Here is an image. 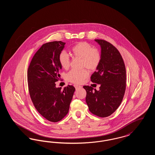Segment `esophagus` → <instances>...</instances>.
Returning a JSON list of instances; mask_svg holds the SVG:
<instances>
[{"instance_id":"obj_1","label":"esophagus","mask_w":155,"mask_h":155,"mask_svg":"<svg viewBox=\"0 0 155 155\" xmlns=\"http://www.w3.org/2000/svg\"><path fill=\"white\" fill-rule=\"evenodd\" d=\"M74 87H75V88L76 89H77L80 88H81V86L80 85H77V84H75L74 85Z\"/></svg>"}]
</instances>
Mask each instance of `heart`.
Instances as JSON below:
<instances>
[{"mask_svg": "<svg viewBox=\"0 0 155 155\" xmlns=\"http://www.w3.org/2000/svg\"><path fill=\"white\" fill-rule=\"evenodd\" d=\"M71 52L74 57L81 59L82 67H86L91 71L96 70L101 63V54L99 51L87 42H80L74 45L71 49ZM59 61L63 68H68L70 58L66 51H63L60 53ZM88 75L89 71L87 68L81 70H72L67 74V79L71 82L80 84Z\"/></svg>", "mask_w": 155, "mask_h": 155, "instance_id": "b5f03b06", "label": "heart"}]
</instances>
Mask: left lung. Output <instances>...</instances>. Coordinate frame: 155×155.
Here are the masks:
<instances>
[{
    "mask_svg": "<svg viewBox=\"0 0 155 155\" xmlns=\"http://www.w3.org/2000/svg\"><path fill=\"white\" fill-rule=\"evenodd\" d=\"M101 47V61L91 80L100 84L97 91L84 86L87 91L86 102L89 111L100 117L110 116L117 109L125 94L126 70L118 49L109 42L95 39Z\"/></svg>",
    "mask_w": 155,
    "mask_h": 155,
    "instance_id": "obj_1",
    "label": "left lung"
}]
</instances>
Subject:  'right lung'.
<instances>
[{"mask_svg":"<svg viewBox=\"0 0 155 155\" xmlns=\"http://www.w3.org/2000/svg\"><path fill=\"white\" fill-rule=\"evenodd\" d=\"M65 44L53 41L42 45L33 56L27 71L32 103L45 118L53 123L66 116L75 90L70 85L63 90L56 87L55 82L60 80L59 72L61 69L59 55Z\"/></svg>","mask_w":155,"mask_h":155,"instance_id":"1","label":"right lung"}]
</instances>
